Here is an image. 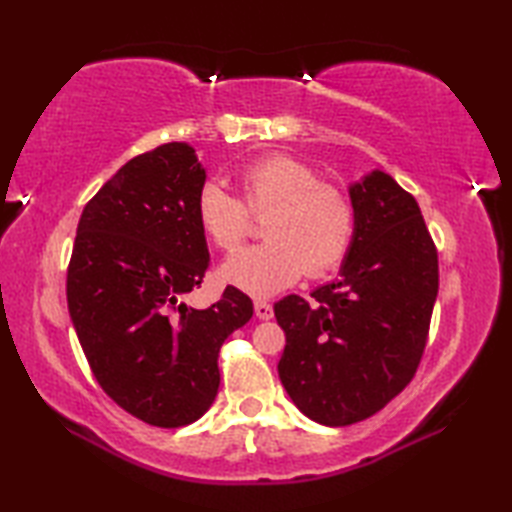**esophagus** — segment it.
<instances>
[{
    "label": "esophagus",
    "instance_id": "esophagus-1",
    "mask_svg": "<svg viewBox=\"0 0 512 512\" xmlns=\"http://www.w3.org/2000/svg\"><path fill=\"white\" fill-rule=\"evenodd\" d=\"M255 314H257V319H264V321L273 319V306H270L268 301L257 299L255 301Z\"/></svg>",
    "mask_w": 512,
    "mask_h": 512
}]
</instances>
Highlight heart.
Returning a JSON list of instances; mask_svg holds the SVG:
<instances>
[{
    "instance_id": "obj_1",
    "label": "heart",
    "mask_w": 512,
    "mask_h": 512,
    "mask_svg": "<svg viewBox=\"0 0 512 512\" xmlns=\"http://www.w3.org/2000/svg\"><path fill=\"white\" fill-rule=\"evenodd\" d=\"M242 200L220 182H206L195 198L202 233L217 248H233L248 233V212L265 213L266 242L244 246L220 266L224 284L253 297H270L308 275L343 262L352 246L356 211L347 191L321 182V173L292 156H268L237 173Z\"/></svg>"
}]
</instances>
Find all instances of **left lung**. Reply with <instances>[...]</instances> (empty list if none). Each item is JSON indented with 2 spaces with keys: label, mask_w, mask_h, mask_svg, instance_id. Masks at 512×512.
<instances>
[{
  "label": "left lung",
  "mask_w": 512,
  "mask_h": 512,
  "mask_svg": "<svg viewBox=\"0 0 512 512\" xmlns=\"http://www.w3.org/2000/svg\"><path fill=\"white\" fill-rule=\"evenodd\" d=\"M352 246L339 279L275 303L277 365L297 409L328 427L374 416L413 378L438 297V253L420 206L389 173L352 182Z\"/></svg>",
  "instance_id": "obj_1"
}]
</instances>
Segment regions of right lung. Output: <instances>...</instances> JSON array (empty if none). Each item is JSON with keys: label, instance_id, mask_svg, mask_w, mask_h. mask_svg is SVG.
Masks as SVG:
<instances>
[{"label": "right lung", "instance_id": "1", "mask_svg": "<svg viewBox=\"0 0 512 512\" xmlns=\"http://www.w3.org/2000/svg\"><path fill=\"white\" fill-rule=\"evenodd\" d=\"M204 182L187 143L132 158L85 204L68 268V310L99 385L165 429L213 405L220 347L253 317V301L233 286L204 310L182 301L209 268L195 217Z\"/></svg>", "mask_w": 512, "mask_h": 512}]
</instances>
